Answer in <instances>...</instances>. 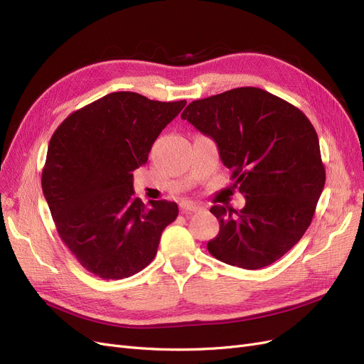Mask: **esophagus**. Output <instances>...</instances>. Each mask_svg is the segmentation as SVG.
Segmentation results:
<instances>
[{
    "instance_id": "34e87169",
    "label": "esophagus",
    "mask_w": 364,
    "mask_h": 364,
    "mask_svg": "<svg viewBox=\"0 0 364 364\" xmlns=\"http://www.w3.org/2000/svg\"><path fill=\"white\" fill-rule=\"evenodd\" d=\"M179 208H181L182 214H193V213L200 211V206H199V205H196V203L188 202V200H183V202H181Z\"/></svg>"
}]
</instances>
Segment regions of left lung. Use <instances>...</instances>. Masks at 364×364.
<instances>
[{
  "mask_svg": "<svg viewBox=\"0 0 364 364\" xmlns=\"http://www.w3.org/2000/svg\"><path fill=\"white\" fill-rule=\"evenodd\" d=\"M182 119L213 138L245 194L240 211L214 205L211 255L257 270L285 255L310 226L325 186L318 138L304 112L259 87H235L185 107Z\"/></svg>",
  "mask_w": 364,
  "mask_h": 364,
  "instance_id": "1",
  "label": "left lung"
}]
</instances>
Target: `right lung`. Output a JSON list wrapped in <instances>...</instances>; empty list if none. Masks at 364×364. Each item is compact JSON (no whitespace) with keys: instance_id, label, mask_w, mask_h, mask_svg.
Masks as SVG:
<instances>
[{"instance_id":"1","label":"right lung","mask_w":364,"mask_h":364,"mask_svg":"<svg viewBox=\"0 0 364 364\" xmlns=\"http://www.w3.org/2000/svg\"><path fill=\"white\" fill-rule=\"evenodd\" d=\"M186 105L112 92L73 112L54 132L42 191L62 241L103 279H123L155 258L174 202L135 197L134 170L144 165L162 129Z\"/></svg>"}]
</instances>
